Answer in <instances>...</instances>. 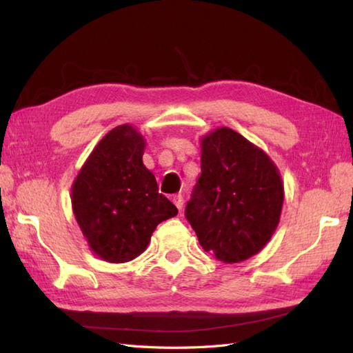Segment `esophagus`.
Returning a JSON list of instances; mask_svg holds the SVG:
<instances>
[{
  "instance_id": "esophagus-1",
  "label": "esophagus",
  "mask_w": 353,
  "mask_h": 353,
  "mask_svg": "<svg viewBox=\"0 0 353 353\" xmlns=\"http://www.w3.org/2000/svg\"><path fill=\"white\" fill-rule=\"evenodd\" d=\"M172 203H174L179 211H181V209L183 208V196H182V194H176V196L172 197Z\"/></svg>"
}]
</instances>
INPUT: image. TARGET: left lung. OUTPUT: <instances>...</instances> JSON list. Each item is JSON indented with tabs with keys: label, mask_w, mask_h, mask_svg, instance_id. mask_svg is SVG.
Instances as JSON below:
<instances>
[{
	"label": "left lung",
	"mask_w": 353,
	"mask_h": 353,
	"mask_svg": "<svg viewBox=\"0 0 353 353\" xmlns=\"http://www.w3.org/2000/svg\"><path fill=\"white\" fill-rule=\"evenodd\" d=\"M201 174L185 209L200 245L235 264L259 253L279 224L281 172L243 134L220 127L201 138Z\"/></svg>",
	"instance_id": "left-lung-1"
}]
</instances>
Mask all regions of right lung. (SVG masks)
I'll list each match as a JSON object with an SVG mask.
<instances>
[{
  "label": "right lung",
  "instance_id": "obj_1",
  "mask_svg": "<svg viewBox=\"0 0 353 353\" xmlns=\"http://www.w3.org/2000/svg\"><path fill=\"white\" fill-rule=\"evenodd\" d=\"M144 150L145 139L133 125H118L95 145L72 183L74 216L103 261L123 264L139 256L157 224L177 215L142 162Z\"/></svg>",
  "mask_w": 353,
  "mask_h": 353
}]
</instances>
